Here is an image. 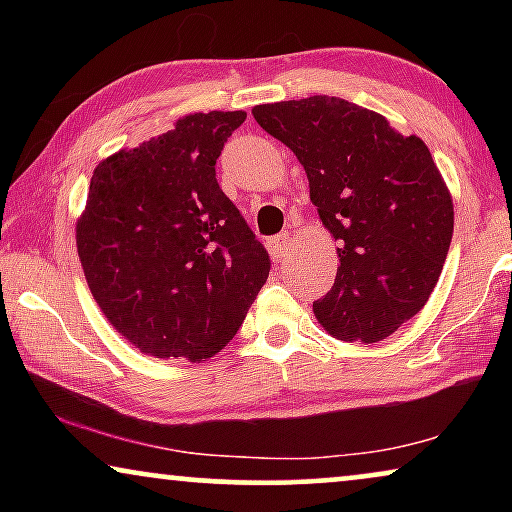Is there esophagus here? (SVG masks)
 <instances>
[{
    "label": "esophagus",
    "mask_w": 512,
    "mask_h": 512,
    "mask_svg": "<svg viewBox=\"0 0 512 512\" xmlns=\"http://www.w3.org/2000/svg\"><path fill=\"white\" fill-rule=\"evenodd\" d=\"M268 249H270V256L275 258V261H284V258L291 254L289 233H279L277 237H272V240L268 242Z\"/></svg>",
    "instance_id": "34e87169"
}]
</instances>
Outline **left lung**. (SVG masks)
Segmentation results:
<instances>
[{
  "label": "left lung",
  "mask_w": 512,
  "mask_h": 512,
  "mask_svg": "<svg viewBox=\"0 0 512 512\" xmlns=\"http://www.w3.org/2000/svg\"><path fill=\"white\" fill-rule=\"evenodd\" d=\"M251 114L296 153L340 244L335 284L314 317L338 340H384L426 305L452 242V195L429 146L340 97L258 104Z\"/></svg>",
  "instance_id": "1"
}]
</instances>
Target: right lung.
<instances>
[{"instance_id": "right-lung-1", "label": "right lung", "mask_w": 512, "mask_h": 512, "mask_svg": "<svg viewBox=\"0 0 512 512\" xmlns=\"http://www.w3.org/2000/svg\"><path fill=\"white\" fill-rule=\"evenodd\" d=\"M244 111L188 114L104 158L76 221L88 289L109 324L156 359L202 361L240 331L270 256L216 181Z\"/></svg>"}]
</instances>
